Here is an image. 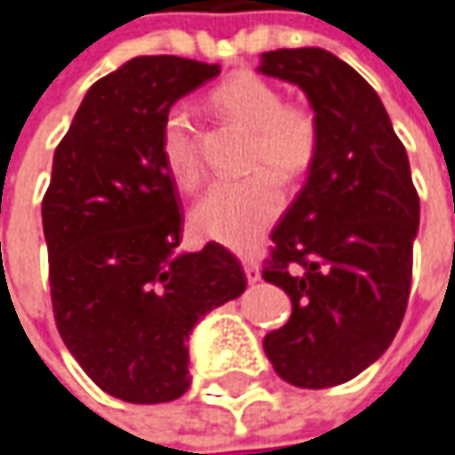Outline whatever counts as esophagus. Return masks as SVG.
I'll list each match as a JSON object with an SVG mask.
<instances>
[{
	"label": "esophagus",
	"instance_id": "34e87169",
	"mask_svg": "<svg viewBox=\"0 0 455 455\" xmlns=\"http://www.w3.org/2000/svg\"><path fill=\"white\" fill-rule=\"evenodd\" d=\"M242 265H244V275H247V281L259 283V267H257V262H254V259H244Z\"/></svg>",
	"mask_w": 455,
	"mask_h": 455
}]
</instances>
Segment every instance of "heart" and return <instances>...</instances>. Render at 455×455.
<instances>
[{"instance_id":"obj_1","label":"heart","mask_w":455,"mask_h":455,"mask_svg":"<svg viewBox=\"0 0 455 455\" xmlns=\"http://www.w3.org/2000/svg\"><path fill=\"white\" fill-rule=\"evenodd\" d=\"M211 102L227 121L250 131L244 164L257 172L213 182L193 205L190 224L211 242L247 250L281 213L283 193L272 175L296 180L307 172L319 148V131L308 110L285 105L281 90L254 71L231 74L213 90ZM159 151L174 185L193 190L201 182L196 131L182 108L164 116Z\"/></svg>"}]
</instances>
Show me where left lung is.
Returning a JSON list of instances; mask_svg holds the SVG:
<instances>
[{"label":"left lung","mask_w":455,"mask_h":455,"mask_svg":"<svg viewBox=\"0 0 455 455\" xmlns=\"http://www.w3.org/2000/svg\"><path fill=\"white\" fill-rule=\"evenodd\" d=\"M257 71L307 94L319 131L307 182L270 234L262 278L293 311L265 355L293 387H337L387 353L407 308L419 228L410 159L381 97L330 51H270Z\"/></svg>","instance_id":"obj_1"}]
</instances>
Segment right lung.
<instances>
[{"instance_id": "add662e5", "label": "right lung", "mask_w": 455, "mask_h": 455, "mask_svg": "<svg viewBox=\"0 0 455 455\" xmlns=\"http://www.w3.org/2000/svg\"><path fill=\"white\" fill-rule=\"evenodd\" d=\"M219 74L131 59L90 87L53 154L43 234L56 327L94 384L131 404L182 396L193 327L247 288L221 244L177 252L180 198L159 151L170 108Z\"/></svg>"}]
</instances>
